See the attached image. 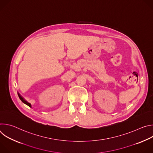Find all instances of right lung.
Returning a JSON list of instances; mask_svg holds the SVG:
<instances>
[{
	"label": "right lung",
	"instance_id": "right-lung-1",
	"mask_svg": "<svg viewBox=\"0 0 153 153\" xmlns=\"http://www.w3.org/2000/svg\"><path fill=\"white\" fill-rule=\"evenodd\" d=\"M17 94H18V96H19V99L21 100V101L23 103H24L25 104H26V105H27L28 106H30V107H31V103H29V102H28L19 93H17Z\"/></svg>",
	"mask_w": 153,
	"mask_h": 153
}]
</instances>
